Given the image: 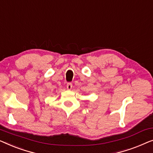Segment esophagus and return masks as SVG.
Segmentation results:
<instances>
[{
  "mask_svg": "<svg viewBox=\"0 0 153 153\" xmlns=\"http://www.w3.org/2000/svg\"><path fill=\"white\" fill-rule=\"evenodd\" d=\"M72 87H73V85H72V83H71V82H68V83H67V85H66V88H67L68 90L71 89Z\"/></svg>",
  "mask_w": 153,
  "mask_h": 153,
  "instance_id": "obj_1",
  "label": "esophagus"
}]
</instances>
